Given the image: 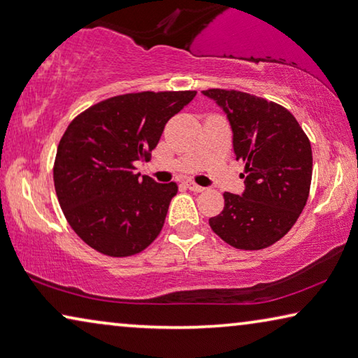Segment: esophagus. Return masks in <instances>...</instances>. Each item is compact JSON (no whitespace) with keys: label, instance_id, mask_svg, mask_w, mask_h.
<instances>
[{"label":"esophagus","instance_id":"34e87169","mask_svg":"<svg viewBox=\"0 0 358 358\" xmlns=\"http://www.w3.org/2000/svg\"><path fill=\"white\" fill-rule=\"evenodd\" d=\"M186 188L191 189V191H196V193H202V191L206 189L204 186H199V185H196L194 181H191V180L186 181Z\"/></svg>","mask_w":358,"mask_h":358}]
</instances>
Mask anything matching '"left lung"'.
<instances>
[{
    "instance_id": "8db88e82",
    "label": "left lung",
    "mask_w": 358,
    "mask_h": 358,
    "mask_svg": "<svg viewBox=\"0 0 358 358\" xmlns=\"http://www.w3.org/2000/svg\"><path fill=\"white\" fill-rule=\"evenodd\" d=\"M227 114L236 159H243L244 193H225V207L209 218L230 246L259 250L291 230L306 207L312 181L310 141L282 106L236 90H206Z\"/></svg>"
}]
</instances>
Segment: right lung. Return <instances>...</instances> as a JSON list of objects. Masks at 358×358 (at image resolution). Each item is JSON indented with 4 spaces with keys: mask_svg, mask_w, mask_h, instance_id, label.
Returning <instances> with one entry per match:
<instances>
[{
    "mask_svg": "<svg viewBox=\"0 0 358 358\" xmlns=\"http://www.w3.org/2000/svg\"><path fill=\"white\" fill-rule=\"evenodd\" d=\"M196 92H143L92 106L67 127L57 146L55 188L69 225L110 257L145 250L161 233L177 183L136 173L164 127Z\"/></svg>",
    "mask_w": 358,
    "mask_h": 358,
    "instance_id": "1",
    "label": "right lung"
}]
</instances>
